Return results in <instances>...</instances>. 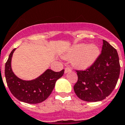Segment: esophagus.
I'll return each mask as SVG.
<instances>
[{
	"instance_id": "34e87169",
	"label": "esophagus",
	"mask_w": 125,
	"mask_h": 125,
	"mask_svg": "<svg viewBox=\"0 0 125 125\" xmlns=\"http://www.w3.org/2000/svg\"><path fill=\"white\" fill-rule=\"evenodd\" d=\"M71 71V68L69 67H66L65 69V73H69V72H70Z\"/></svg>"
}]
</instances>
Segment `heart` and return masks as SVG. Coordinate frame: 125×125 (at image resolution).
<instances>
[{
    "mask_svg": "<svg viewBox=\"0 0 125 125\" xmlns=\"http://www.w3.org/2000/svg\"><path fill=\"white\" fill-rule=\"evenodd\" d=\"M100 55V49L96 44L78 43L73 45L63 54V58L71 60L73 65L86 69L94 64Z\"/></svg>",
    "mask_w": 125,
    "mask_h": 125,
    "instance_id": "obj_1",
    "label": "heart"
}]
</instances>
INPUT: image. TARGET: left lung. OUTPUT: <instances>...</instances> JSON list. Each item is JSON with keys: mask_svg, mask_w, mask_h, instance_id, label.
Masks as SVG:
<instances>
[{"mask_svg": "<svg viewBox=\"0 0 125 125\" xmlns=\"http://www.w3.org/2000/svg\"><path fill=\"white\" fill-rule=\"evenodd\" d=\"M101 54L86 71H77L78 82L74 86L82 100L96 102L105 99L115 88L120 73L118 54L110 43L103 40Z\"/></svg>", "mask_w": 125, "mask_h": 125, "instance_id": "8db88e82", "label": "left lung"}]
</instances>
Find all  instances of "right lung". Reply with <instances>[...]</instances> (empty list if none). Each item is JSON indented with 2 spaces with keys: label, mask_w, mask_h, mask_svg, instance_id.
I'll use <instances>...</instances> for the list:
<instances>
[{
  "label": "right lung",
  "mask_w": 125,
  "mask_h": 125,
  "mask_svg": "<svg viewBox=\"0 0 125 125\" xmlns=\"http://www.w3.org/2000/svg\"><path fill=\"white\" fill-rule=\"evenodd\" d=\"M15 49L11 52L5 65V76L10 91L17 99L24 103L36 104L45 101L53 91L56 82L63 75L64 69L60 72L47 69L34 80H22L14 74L11 68Z\"/></svg>",
  "instance_id": "obj_1"
}]
</instances>
